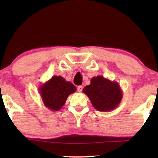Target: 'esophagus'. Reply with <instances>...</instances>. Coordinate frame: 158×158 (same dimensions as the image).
<instances>
[{"label": "esophagus", "mask_w": 158, "mask_h": 158, "mask_svg": "<svg viewBox=\"0 0 158 158\" xmlns=\"http://www.w3.org/2000/svg\"><path fill=\"white\" fill-rule=\"evenodd\" d=\"M77 91H78L79 93L82 92V90H83V86H82V85H79V86H77Z\"/></svg>", "instance_id": "obj_1"}]
</instances>
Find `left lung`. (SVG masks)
I'll list each match as a JSON object with an SVG mask.
<instances>
[{
    "mask_svg": "<svg viewBox=\"0 0 158 158\" xmlns=\"http://www.w3.org/2000/svg\"><path fill=\"white\" fill-rule=\"evenodd\" d=\"M93 106L99 111H111L119 105L123 94L119 84L103 76L92 77L90 84L83 90Z\"/></svg>",
    "mask_w": 158,
    "mask_h": 158,
    "instance_id": "1",
    "label": "left lung"
}]
</instances>
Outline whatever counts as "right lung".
I'll return each instance as SVG.
<instances>
[{
	"instance_id": "add662e5",
	"label": "right lung",
	"mask_w": 158,
	"mask_h": 158,
	"mask_svg": "<svg viewBox=\"0 0 158 158\" xmlns=\"http://www.w3.org/2000/svg\"><path fill=\"white\" fill-rule=\"evenodd\" d=\"M75 91L76 88L72 83L56 75L39 88L44 106L52 111H58L61 109L68 97Z\"/></svg>"
}]
</instances>
